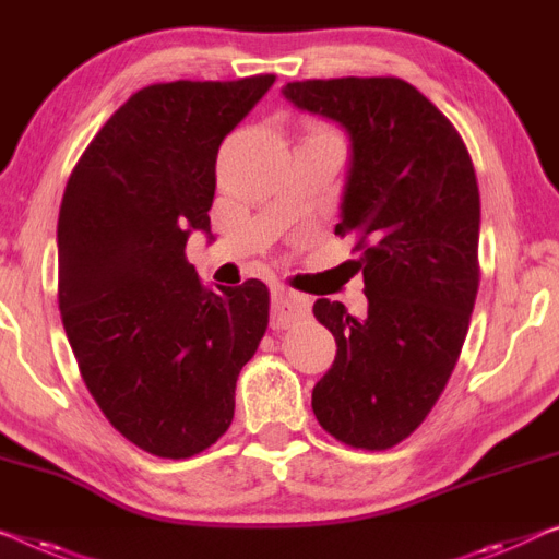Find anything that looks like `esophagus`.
<instances>
[{"instance_id":"obj_1","label":"esophagus","mask_w":559,"mask_h":559,"mask_svg":"<svg viewBox=\"0 0 559 559\" xmlns=\"http://www.w3.org/2000/svg\"><path fill=\"white\" fill-rule=\"evenodd\" d=\"M308 316V298L296 294V290L278 288L273 294V306H271V326L276 331L290 329Z\"/></svg>"}]
</instances>
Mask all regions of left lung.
<instances>
[{
	"label": "left lung",
	"mask_w": 559,
	"mask_h": 559,
	"mask_svg": "<svg viewBox=\"0 0 559 559\" xmlns=\"http://www.w3.org/2000/svg\"><path fill=\"white\" fill-rule=\"evenodd\" d=\"M301 110L352 135L336 236L361 253L369 313L319 298L336 361L313 389V414L346 447L384 452L427 419L460 361L479 290V188L444 112L399 78L301 80Z\"/></svg>",
	"instance_id": "8db88e82"
}]
</instances>
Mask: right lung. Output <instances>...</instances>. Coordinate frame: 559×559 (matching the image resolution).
Wrapping results in <instances>:
<instances>
[{
    "label": "right lung",
    "mask_w": 559,
    "mask_h": 559,
    "mask_svg": "<svg viewBox=\"0 0 559 559\" xmlns=\"http://www.w3.org/2000/svg\"><path fill=\"white\" fill-rule=\"evenodd\" d=\"M276 74L157 82L99 128L67 180L57 301L82 381L120 435L188 460L226 435L269 329L265 283L213 290L186 258L211 233L215 157Z\"/></svg>",
    "instance_id": "1"
}]
</instances>
